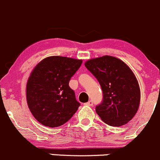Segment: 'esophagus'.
<instances>
[{
	"instance_id": "1",
	"label": "esophagus",
	"mask_w": 160,
	"mask_h": 160,
	"mask_svg": "<svg viewBox=\"0 0 160 160\" xmlns=\"http://www.w3.org/2000/svg\"><path fill=\"white\" fill-rule=\"evenodd\" d=\"M86 104H87V105H88V106H92V105H93V101H89L88 103H86Z\"/></svg>"
}]
</instances>
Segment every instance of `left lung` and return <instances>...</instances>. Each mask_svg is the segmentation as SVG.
Listing matches in <instances>:
<instances>
[{
    "label": "left lung",
    "mask_w": 160,
    "mask_h": 160,
    "mask_svg": "<svg viewBox=\"0 0 160 160\" xmlns=\"http://www.w3.org/2000/svg\"><path fill=\"white\" fill-rule=\"evenodd\" d=\"M85 67L99 82L103 101L96 112L108 125L120 127L135 115L140 103L138 80L123 61L104 56L89 59Z\"/></svg>",
    "instance_id": "obj_1"
}]
</instances>
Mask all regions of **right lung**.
<instances>
[{"label": "right lung", "instance_id": "1", "mask_svg": "<svg viewBox=\"0 0 160 160\" xmlns=\"http://www.w3.org/2000/svg\"><path fill=\"white\" fill-rule=\"evenodd\" d=\"M83 61L49 56L38 62L26 85V98L32 115L42 125L59 127L72 117L80 104L69 86Z\"/></svg>", "mask_w": 160, "mask_h": 160}]
</instances>
